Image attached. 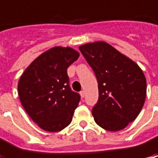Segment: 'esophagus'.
<instances>
[{
	"mask_svg": "<svg viewBox=\"0 0 158 158\" xmlns=\"http://www.w3.org/2000/svg\"><path fill=\"white\" fill-rule=\"evenodd\" d=\"M80 95H81V97L83 98H84V96H85V92H84L83 90H82V91H80Z\"/></svg>",
	"mask_w": 158,
	"mask_h": 158,
	"instance_id": "obj_1",
	"label": "esophagus"
}]
</instances>
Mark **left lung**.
Segmentation results:
<instances>
[{"label":"left lung","mask_w":158,"mask_h":158,"mask_svg":"<svg viewBox=\"0 0 158 158\" xmlns=\"http://www.w3.org/2000/svg\"><path fill=\"white\" fill-rule=\"evenodd\" d=\"M98 83V100L92 108L96 123L118 131L133 122L146 98V78L139 66L106 42L79 47Z\"/></svg>","instance_id":"1"}]
</instances>
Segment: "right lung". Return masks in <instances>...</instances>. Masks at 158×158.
<instances>
[{
  "label": "right lung",
  "instance_id": "add662e5",
  "mask_svg": "<svg viewBox=\"0 0 158 158\" xmlns=\"http://www.w3.org/2000/svg\"><path fill=\"white\" fill-rule=\"evenodd\" d=\"M79 57L70 47H52L32 61L20 77L18 95L29 116L44 130L68 127L81 97L69 86L67 69Z\"/></svg>",
  "mask_w": 158,
  "mask_h": 158
}]
</instances>
